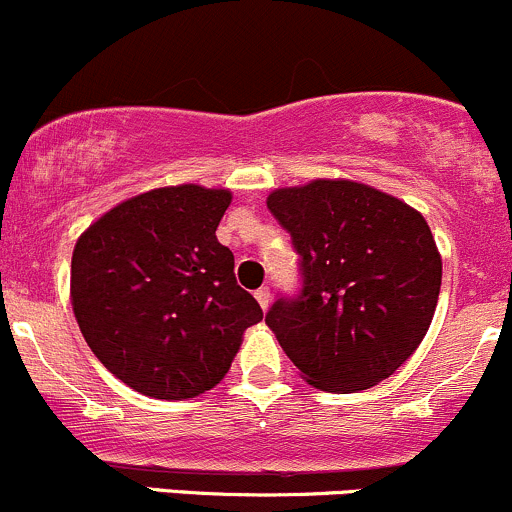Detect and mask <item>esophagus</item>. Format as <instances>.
<instances>
[{"label": "esophagus", "instance_id": "1", "mask_svg": "<svg viewBox=\"0 0 512 512\" xmlns=\"http://www.w3.org/2000/svg\"><path fill=\"white\" fill-rule=\"evenodd\" d=\"M254 295H256L258 305H261V308L266 310V308H268V303H271V291H268V288L263 286V288H258V291H256Z\"/></svg>", "mask_w": 512, "mask_h": 512}]
</instances>
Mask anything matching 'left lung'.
I'll use <instances>...</instances> for the list:
<instances>
[{
    "label": "left lung",
    "instance_id": "left-lung-1",
    "mask_svg": "<svg viewBox=\"0 0 512 512\" xmlns=\"http://www.w3.org/2000/svg\"><path fill=\"white\" fill-rule=\"evenodd\" d=\"M266 204L300 256L303 288L266 313L300 377L347 394L397 372L424 340L441 291L426 219L352 179L276 189Z\"/></svg>",
    "mask_w": 512,
    "mask_h": 512
}]
</instances>
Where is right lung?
I'll use <instances>...</instances> for the list:
<instances>
[{"instance_id": "add662e5", "label": "right lung", "mask_w": 512, "mask_h": 512, "mask_svg": "<svg viewBox=\"0 0 512 512\" xmlns=\"http://www.w3.org/2000/svg\"><path fill=\"white\" fill-rule=\"evenodd\" d=\"M229 189L160 187L93 221L71 258V303L93 355L135 392L217 387L261 305L236 283L217 226Z\"/></svg>"}]
</instances>
